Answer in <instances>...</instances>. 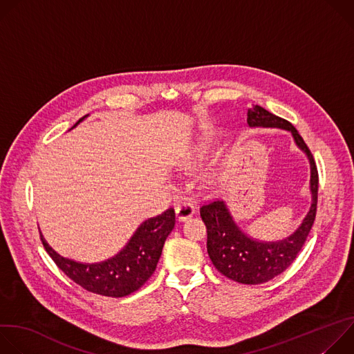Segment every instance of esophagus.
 Segmentation results:
<instances>
[{"label":"esophagus","mask_w":354,"mask_h":354,"mask_svg":"<svg viewBox=\"0 0 354 354\" xmlns=\"http://www.w3.org/2000/svg\"><path fill=\"white\" fill-rule=\"evenodd\" d=\"M175 213H176V218L179 221H185L187 218H190L194 214V206L192 201H182V203L176 205L175 207Z\"/></svg>","instance_id":"esophagus-1"}]
</instances>
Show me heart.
I'll use <instances>...</instances> for the list:
<instances>
[{
    "label": "heart",
    "instance_id": "b5f03b06",
    "mask_svg": "<svg viewBox=\"0 0 354 354\" xmlns=\"http://www.w3.org/2000/svg\"><path fill=\"white\" fill-rule=\"evenodd\" d=\"M197 158H201V153H200V154H197V156L194 157V160H197Z\"/></svg>",
    "mask_w": 354,
    "mask_h": 354
}]
</instances>
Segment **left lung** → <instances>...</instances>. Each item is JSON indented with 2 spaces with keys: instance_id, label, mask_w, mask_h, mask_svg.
<instances>
[{
  "instance_id": "1",
  "label": "left lung",
  "mask_w": 354,
  "mask_h": 354,
  "mask_svg": "<svg viewBox=\"0 0 354 354\" xmlns=\"http://www.w3.org/2000/svg\"><path fill=\"white\" fill-rule=\"evenodd\" d=\"M246 122L250 127H279L291 131L311 165V209L298 230L283 241L259 242L246 236L234 223L223 200H213L200 207V217L207 228V252L216 269L236 283L262 284L283 273L299 254L317 216L319 179L313 153L290 122L259 105L248 111Z\"/></svg>"
}]
</instances>
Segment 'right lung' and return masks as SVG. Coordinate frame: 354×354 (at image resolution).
Masks as SVG:
<instances>
[{
    "mask_svg": "<svg viewBox=\"0 0 354 354\" xmlns=\"http://www.w3.org/2000/svg\"><path fill=\"white\" fill-rule=\"evenodd\" d=\"M174 227L175 210L168 209L157 217L145 220L116 257L92 265L78 263L60 257L48 246L41 234L40 241L50 258L74 283L86 291L119 298L138 290L156 272L165 239Z\"/></svg>",
    "mask_w": 354,
    "mask_h": 354,
    "instance_id": "right-lung-1",
    "label": "right lung"
}]
</instances>
